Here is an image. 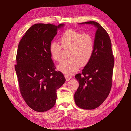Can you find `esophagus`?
Listing matches in <instances>:
<instances>
[{
    "mask_svg": "<svg viewBox=\"0 0 131 131\" xmlns=\"http://www.w3.org/2000/svg\"><path fill=\"white\" fill-rule=\"evenodd\" d=\"M64 77L66 78V79L67 81H69V80H70L72 78V77L71 76H69V75H65Z\"/></svg>",
    "mask_w": 131,
    "mask_h": 131,
    "instance_id": "1",
    "label": "esophagus"
}]
</instances>
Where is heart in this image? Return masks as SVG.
<instances>
[{
	"mask_svg": "<svg viewBox=\"0 0 131 131\" xmlns=\"http://www.w3.org/2000/svg\"><path fill=\"white\" fill-rule=\"evenodd\" d=\"M61 42L64 49H70L69 60L64 61L57 66L59 72L69 75L79 69L80 64H88L92 57L94 50V41L92 35L82 34L73 29L66 30L61 37ZM50 52L55 61L59 62L62 58V47L53 41L50 43Z\"/></svg>",
	"mask_w": 131,
	"mask_h": 131,
	"instance_id": "b5f03b06",
	"label": "heart"
}]
</instances>
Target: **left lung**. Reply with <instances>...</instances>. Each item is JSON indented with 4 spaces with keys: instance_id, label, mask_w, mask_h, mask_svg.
<instances>
[{
    "instance_id": "1",
    "label": "left lung",
    "mask_w": 131,
    "mask_h": 131,
    "mask_svg": "<svg viewBox=\"0 0 131 131\" xmlns=\"http://www.w3.org/2000/svg\"><path fill=\"white\" fill-rule=\"evenodd\" d=\"M80 24L93 25L97 30L92 57L82 73L75 77L79 86L74 94V101L79 108L92 110L100 106L110 92L114 58L110 37L103 28L94 21Z\"/></svg>"
}]
</instances>
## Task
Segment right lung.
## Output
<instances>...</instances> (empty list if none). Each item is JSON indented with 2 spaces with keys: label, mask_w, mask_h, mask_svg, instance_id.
Instances as JSON below:
<instances>
[{
  "label": "right lung",
  "mask_w": 131,
  "mask_h": 131,
  "mask_svg": "<svg viewBox=\"0 0 131 131\" xmlns=\"http://www.w3.org/2000/svg\"><path fill=\"white\" fill-rule=\"evenodd\" d=\"M64 26L35 24L18 43L15 68L19 90L27 104L38 112L53 107L57 90L66 81L63 74L55 70L49 50L58 30Z\"/></svg>",
  "instance_id": "right-lung-1"
}]
</instances>
